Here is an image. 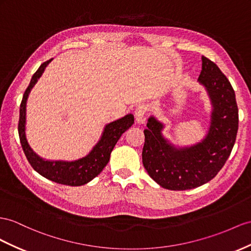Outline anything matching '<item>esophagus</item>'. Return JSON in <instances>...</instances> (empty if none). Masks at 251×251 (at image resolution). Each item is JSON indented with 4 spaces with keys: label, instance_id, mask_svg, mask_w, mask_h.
Instances as JSON below:
<instances>
[{
    "label": "esophagus",
    "instance_id": "obj_1",
    "mask_svg": "<svg viewBox=\"0 0 251 251\" xmlns=\"http://www.w3.org/2000/svg\"><path fill=\"white\" fill-rule=\"evenodd\" d=\"M147 111H149V107H147L145 104H140L136 108V111H134V117H136V120L138 123H144Z\"/></svg>",
    "mask_w": 251,
    "mask_h": 251
}]
</instances>
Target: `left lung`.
<instances>
[{
  "label": "left lung",
  "mask_w": 251,
  "mask_h": 251,
  "mask_svg": "<svg viewBox=\"0 0 251 251\" xmlns=\"http://www.w3.org/2000/svg\"><path fill=\"white\" fill-rule=\"evenodd\" d=\"M198 80L213 104L208 136L201 143L177 150L161 136L162 124L152 117L144 129L142 161L149 175L172 191L194 189L213 179L229 158L239 129V109L230 81L216 64L202 56Z\"/></svg>",
  "instance_id": "left-lung-1"
}]
</instances>
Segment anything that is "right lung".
<instances>
[{"instance_id":"right-lung-1","label":"right lung","mask_w":251,"mask_h":251,"mask_svg":"<svg viewBox=\"0 0 251 251\" xmlns=\"http://www.w3.org/2000/svg\"><path fill=\"white\" fill-rule=\"evenodd\" d=\"M52 60L44 61L41 66L36 71L30 79L28 87L25 90L23 99L20 105V118H19L18 131L20 137V142L22 145L23 151L26 156L29 164L37 173L47 179H50L54 182L71 185V187H78V185L86 184L91 181L94 177L98 176L102 169L107 165L110 153L113 147L117 144L122 133L125 132L128 128L133 124V115L127 114L124 118L112 122L108 124L105 128L100 142L94 146L92 151L85 158L77 160L73 162H61V161H46V160L38 157L36 153L31 151L26 138H25V111H26V100L30 89L34 87L38 78L43 73L44 69Z\"/></svg>"}]
</instances>
